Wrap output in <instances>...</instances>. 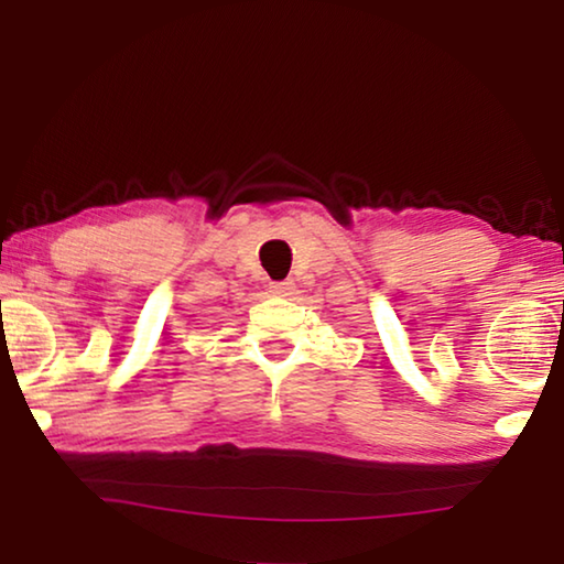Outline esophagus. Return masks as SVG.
Returning a JSON list of instances; mask_svg holds the SVG:
<instances>
[{"label":"esophagus","instance_id":"esophagus-1","mask_svg":"<svg viewBox=\"0 0 564 564\" xmlns=\"http://www.w3.org/2000/svg\"><path fill=\"white\" fill-rule=\"evenodd\" d=\"M295 291V283L293 281H275L271 283V293L273 295H291Z\"/></svg>","mask_w":564,"mask_h":564}]
</instances>
